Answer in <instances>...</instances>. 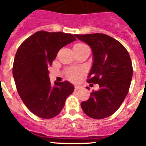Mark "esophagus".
<instances>
[{
    "mask_svg": "<svg viewBox=\"0 0 146 146\" xmlns=\"http://www.w3.org/2000/svg\"><path fill=\"white\" fill-rule=\"evenodd\" d=\"M80 89H81V86H75V90H79Z\"/></svg>",
    "mask_w": 146,
    "mask_h": 146,
    "instance_id": "esophagus-1",
    "label": "esophagus"
}]
</instances>
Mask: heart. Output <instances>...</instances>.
<instances>
[{"mask_svg": "<svg viewBox=\"0 0 146 146\" xmlns=\"http://www.w3.org/2000/svg\"><path fill=\"white\" fill-rule=\"evenodd\" d=\"M86 44H81V43H78L76 44L73 46V48H82V47L85 46ZM83 73V71L81 69H72V70H69L66 73V76L67 77L72 81H76L78 80V78L80 77V76Z\"/></svg>", "mask_w": 146, "mask_h": 146, "instance_id": "obj_1", "label": "heart"}]
</instances>
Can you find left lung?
Segmentation results:
<instances>
[{"label":"left lung","instance_id":"8db88e82","mask_svg":"<svg viewBox=\"0 0 146 146\" xmlns=\"http://www.w3.org/2000/svg\"><path fill=\"white\" fill-rule=\"evenodd\" d=\"M76 37L89 44L92 50L93 63L87 82L99 85V89L81 103L82 111L94 119L108 117L120 108L129 92L133 77L129 53L120 42L105 34Z\"/></svg>","mask_w":146,"mask_h":146}]
</instances>
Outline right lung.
Segmentation results:
<instances>
[{"label":"right lung","mask_w":146,"mask_h":146,"mask_svg":"<svg viewBox=\"0 0 146 146\" xmlns=\"http://www.w3.org/2000/svg\"><path fill=\"white\" fill-rule=\"evenodd\" d=\"M73 41L72 34L39 31L26 38L15 55L13 76L17 92L29 110L39 117H56L74 90L68 81L51 86L48 71L60 49Z\"/></svg>","instance_id":"obj_1"}]
</instances>
